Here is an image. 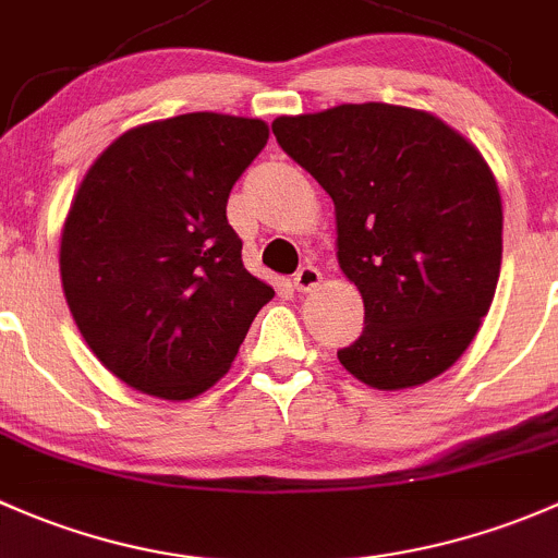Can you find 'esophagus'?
I'll list each match as a JSON object with an SVG mask.
<instances>
[{
    "label": "esophagus",
    "mask_w": 558,
    "mask_h": 558,
    "mask_svg": "<svg viewBox=\"0 0 558 558\" xmlns=\"http://www.w3.org/2000/svg\"><path fill=\"white\" fill-rule=\"evenodd\" d=\"M319 281H322L319 268H314V266H303L301 271H298L295 277H292V287H295L298 292H308V290H314V287H317Z\"/></svg>",
    "instance_id": "1"
}]
</instances>
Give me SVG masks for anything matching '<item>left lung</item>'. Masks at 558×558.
I'll return each instance as SVG.
<instances>
[{"label": "left lung", "instance_id": "8db88e82", "mask_svg": "<svg viewBox=\"0 0 558 558\" xmlns=\"http://www.w3.org/2000/svg\"><path fill=\"white\" fill-rule=\"evenodd\" d=\"M271 131L336 204L338 263L365 303L341 365L376 389L440 376L497 290L502 201L486 160L444 120L381 101L277 118Z\"/></svg>", "mask_w": 558, "mask_h": 558}]
</instances>
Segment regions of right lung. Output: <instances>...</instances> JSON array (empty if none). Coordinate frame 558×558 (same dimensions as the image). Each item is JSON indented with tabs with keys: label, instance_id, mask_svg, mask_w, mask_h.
Segmentation results:
<instances>
[{
	"label": "right lung",
	"instance_id": "1",
	"mask_svg": "<svg viewBox=\"0 0 558 558\" xmlns=\"http://www.w3.org/2000/svg\"><path fill=\"white\" fill-rule=\"evenodd\" d=\"M266 142L263 120L177 114L114 140L85 174L61 281L85 343L129 387L166 400L209 389L274 298L226 215Z\"/></svg>",
	"mask_w": 558,
	"mask_h": 558
}]
</instances>
